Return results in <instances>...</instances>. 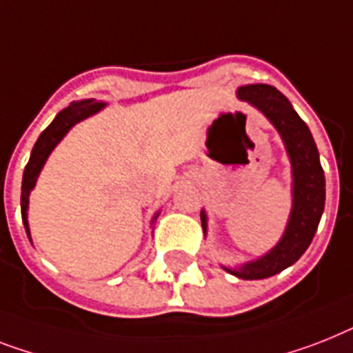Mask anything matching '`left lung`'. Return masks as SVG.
<instances>
[{
  "mask_svg": "<svg viewBox=\"0 0 353 353\" xmlns=\"http://www.w3.org/2000/svg\"><path fill=\"white\" fill-rule=\"evenodd\" d=\"M237 97L248 101L268 117L285 143L292 163V212L281 241L268 254L243 266L225 268L239 279H265L292 266L310 246L325 210V172L319 152L306 123L297 116L290 101L272 85H245L237 88ZM206 236V214L201 212Z\"/></svg>",
  "mask_w": 353,
  "mask_h": 353,
  "instance_id": "1",
  "label": "left lung"
}]
</instances>
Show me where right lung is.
I'll return each instance as SVG.
<instances>
[{"instance_id":"add662e5","label":"right lung","mask_w":353,"mask_h":353,"mask_svg":"<svg viewBox=\"0 0 353 353\" xmlns=\"http://www.w3.org/2000/svg\"><path fill=\"white\" fill-rule=\"evenodd\" d=\"M103 107H105V103L96 101V99H85V101L70 103L67 108H63V110L54 117V121L41 132V136L37 137L36 145H34L32 148V154H30V159H28L27 167H25V172H23L21 183V217L28 239H30V228H28L27 221L28 196H30V190H32L34 185H36L37 176H39L43 165L47 161V157L50 156V152L54 150V147L61 141L63 137H65V134H67L76 123L83 121L85 117L92 116V114L101 110ZM157 216H159V214H157ZM156 217H154V219H156Z\"/></svg>"}]
</instances>
